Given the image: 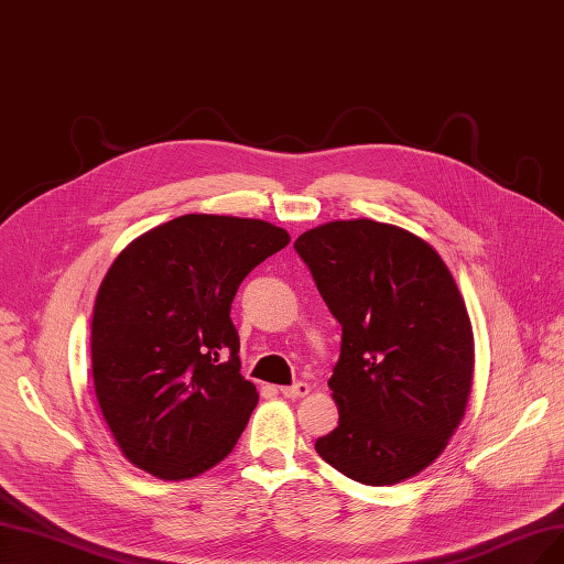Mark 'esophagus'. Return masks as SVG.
Listing matches in <instances>:
<instances>
[{
  "instance_id": "esophagus-1",
  "label": "esophagus",
  "mask_w": 564,
  "mask_h": 564,
  "mask_svg": "<svg viewBox=\"0 0 564 564\" xmlns=\"http://www.w3.org/2000/svg\"><path fill=\"white\" fill-rule=\"evenodd\" d=\"M310 391H312V389H310L307 381H299V384H294V387H280V393H282L284 398H291V400L305 398Z\"/></svg>"
}]
</instances>
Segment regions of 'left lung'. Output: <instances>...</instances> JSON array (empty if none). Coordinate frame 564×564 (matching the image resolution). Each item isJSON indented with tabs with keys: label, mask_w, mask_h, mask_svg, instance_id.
Masks as SVG:
<instances>
[{
	"label": "left lung",
	"mask_w": 564,
	"mask_h": 564,
	"mask_svg": "<svg viewBox=\"0 0 564 564\" xmlns=\"http://www.w3.org/2000/svg\"><path fill=\"white\" fill-rule=\"evenodd\" d=\"M294 247L343 326L328 379L340 423L314 448L366 486L416 477L456 433L475 377L452 270L431 242L375 219L322 224Z\"/></svg>",
	"instance_id": "left-lung-1"
}]
</instances>
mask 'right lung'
Wrapping results in <instances>:
<instances>
[{
  "instance_id": "right-lung-1",
  "label": "right lung",
  "mask_w": 564,
  "mask_h": 564,
  "mask_svg": "<svg viewBox=\"0 0 564 564\" xmlns=\"http://www.w3.org/2000/svg\"><path fill=\"white\" fill-rule=\"evenodd\" d=\"M289 240L263 219L183 215L110 263L89 349L104 421L131 465L183 481L234 452L259 393L240 375L231 303Z\"/></svg>"
}]
</instances>
